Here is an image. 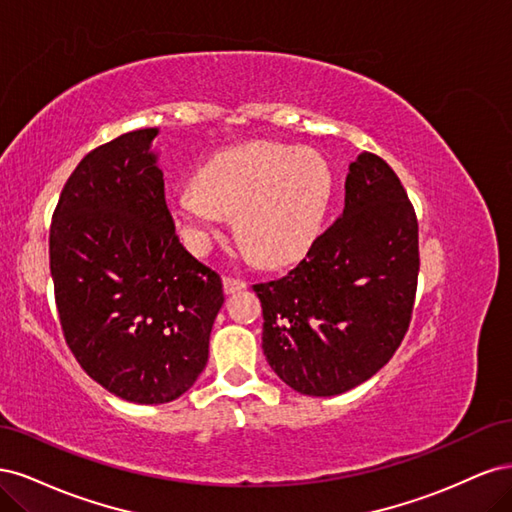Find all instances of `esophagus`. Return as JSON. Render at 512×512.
<instances>
[{
  "label": "esophagus",
  "instance_id": "34e87169",
  "mask_svg": "<svg viewBox=\"0 0 512 512\" xmlns=\"http://www.w3.org/2000/svg\"><path fill=\"white\" fill-rule=\"evenodd\" d=\"M224 292L226 294H232V292H237V290H241V288H245V282L243 280H237V277H230V275H224Z\"/></svg>",
  "mask_w": 512,
  "mask_h": 512
}]
</instances>
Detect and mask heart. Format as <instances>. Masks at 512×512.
Masks as SVG:
<instances>
[{
    "mask_svg": "<svg viewBox=\"0 0 512 512\" xmlns=\"http://www.w3.org/2000/svg\"><path fill=\"white\" fill-rule=\"evenodd\" d=\"M333 183L320 153L252 141L215 153L170 209L194 254H207L226 213L237 211V230L252 252L265 265H286L318 237Z\"/></svg>",
    "mask_w": 512,
    "mask_h": 512,
    "instance_id": "b5f03b06",
    "label": "heart"
}]
</instances>
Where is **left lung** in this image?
I'll list each match as a JSON object with an SVG mask.
<instances>
[{"label":"left lung","mask_w":512,"mask_h":512,"mask_svg":"<svg viewBox=\"0 0 512 512\" xmlns=\"http://www.w3.org/2000/svg\"><path fill=\"white\" fill-rule=\"evenodd\" d=\"M418 267L408 192L389 164L365 151L350 164L344 213L288 275L252 286L271 369L314 397L369 380L408 333Z\"/></svg>","instance_id":"left-lung-1"}]
</instances>
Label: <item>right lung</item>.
<instances>
[{
    "label": "right lung",
    "instance_id": "right-lung-1",
    "mask_svg": "<svg viewBox=\"0 0 512 512\" xmlns=\"http://www.w3.org/2000/svg\"><path fill=\"white\" fill-rule=\"evenodd\" d=\"M134 130L89 151L53 211L61 331L89 378L134 404L183 395L209 359L222 277L179 243L149 145Z\"/></svg>",
    "mask_w": 512,
    "mask_h": 512
}]
</instances>
